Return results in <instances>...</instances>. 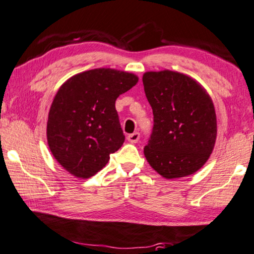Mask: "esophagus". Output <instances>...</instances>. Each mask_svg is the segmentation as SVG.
I'll return each instance as SVG.
<instances>
[{"label":"esophagus","instance_id":"esophagus-1","mask_svg":"<svg viewBox=\"0 0 254 254\" xmlns=\"http://www.w3.org/2000/svg\"><path fill=\"white\" fill-rule=\"evenodd\" d=\"M139 139H140V133H139V132H133V133H131V134L127 135L128 142H131V143L138 142Z\"/></svg>","mask_w":254,"mask_h":254}]
</instances>
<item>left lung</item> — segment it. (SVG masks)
I'll return each instance as SVG.
<instances>
[{"label": "left lung", "mask_w": 254, "mask_h": 254, "mask_svg": "<svg viewBox=\"0 0 254 254\" xmlns=\"http://www.w3.org/2000/svg\"><path fill=\"white\" fill-rule=\"evenodd\" d=\"M143 89L154 127L143 154L166 179L192 175L205 164L217 138V116L206 91L172 70L147 71Z\"/></svg>", "instance_id": "8db88e82"}]
</instances>
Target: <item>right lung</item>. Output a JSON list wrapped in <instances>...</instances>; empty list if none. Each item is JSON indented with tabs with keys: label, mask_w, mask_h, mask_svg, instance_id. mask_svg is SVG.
<instances>
[{
	"label": "right lung",
	"mask_w": 254,
	"mask_h": 254,
	"mask_svg": "<svg viewBox=\"0 0 254 254\" xmlns=\"http://www.w3.org/2000/svg\"><path fill=\"white\" fill-rule=\"evenodd\" d=\"M112 68L83 71L64 83L50 107L48 145L57 162L77 178H90L123 145L115 101L138 82Z\"/></svg>",
	"instance_id": "1"
}]
</instances>
